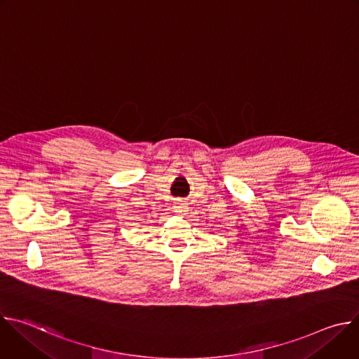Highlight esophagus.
<instances>
[{
  "instance_id": "1",
  "label": "esophagus",
  "mask_w": 359,
  "mask_h": 359,
  "mask_svg": "<svg viewBox=\"0 0 359 359\" xmlns=\"http://www.w3.org/2000/svg\"><path fill=\"white\" fill-rule=\"evenodd\" d=\"M175 209L177 210V212H186V204L182 201V200H179L177 203H176V206H175Z\"/></svg>"
}]
</instances>
